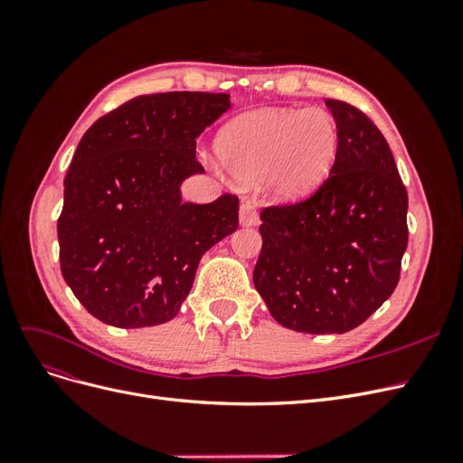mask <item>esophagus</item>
<instances>
[{
	"mask_svg": "<svg viewBox=\"0 0 463 463\" xmlns=\"http://www.w3.org/2000/svg\"><path fill=\"white\" fill-rule=\"evenodd\" d=\"M259 222V216H257V210H255V204L253 203H241L240 206V223L243 228H249V226H257Z\"/></svg>",
	"mask_w": 463,
	"mask_h": 463,
	"instance_id": "obj_1",
	"label": "esophagus"
}]
</instances>
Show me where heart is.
Wrapping results in <instances>:
<instances>
[{"label": "heart", "instance_id": "b5f03b06", "mask_svg": "<svg viewBox=\"0 0 463 463\" xmlns=\"http://www.w3.org/2000/svg\"><path fill=\"white\" fill-rule=\"evenodd\" d=\"M216 152L240 181L262 179L274 203H301L325 185L335 154L338 125L325 109H259L223 125Z\"/></svg>", "mask_w": 463, "mask_h": 463}]
</instances>
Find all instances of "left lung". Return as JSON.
I'll return each instance as SVG.
<instances>
[{"instance_id":"obj_1","label":"left lung","mask_w":463,"mask_h":463,"mask_svg":"<svg viewBox=\"0 0 463 463\" xmlns=\"http://www.w3.org/2000/svg\"><path fill=\"white\" fill-rule=\"evenodd\" d=\"M338 125L330 177L309 201L260 214L253 282L279 325L344 334L396 289L408 247V193L384 135L359 111L326 98Z\"/></svg>"}]
</instances>
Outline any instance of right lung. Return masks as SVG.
Returning <instances> with one entry per match:
<instances>
[{
    "mask_svg": "<svg viewBox=\"0 0 463 463\" xmlns=\"http://www.w3.org/2000/svg\"><path fill=\"white\" fill-rule=\"evenodd\" d=\"M232 106L223 92L145 94L82 135L63 181L60 262L98 320L118 328L172 320L203 255L240 226L232 194L210 204L181 199V184L204 174L199 135Z\"/></svg>",
    "mask_w": 463,
    "mask_h": 463,
    "instance_id": "right-lung-1",
    "label": "right lung"
}]
</instances>
